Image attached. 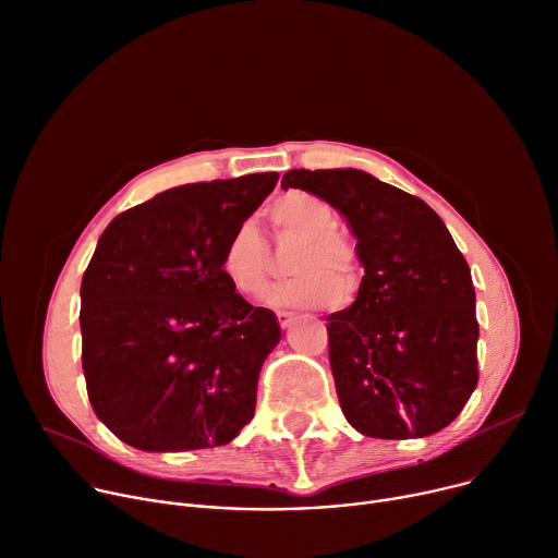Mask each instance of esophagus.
<instances>
[{"label": "esophagus", "mask_w": 558, "mask_h": 558, "mask_svg": "<svg viewBox=\"0 0 558 558\" xmlns=\"http://www.w3.org/2000/svg\"><path fill=\"white\" fill-rule=\"evenodd\" d=\"M276 318H278L280 327H289V323H291V318H293V312H287V310H278V312H276Z\"/></svg>", "instance_id": "1"}]
</instances>
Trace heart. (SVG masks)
<instances>
[{
    "label": "heart",
    "mask_w": 558,
    "mask_h": 558,
    "mask_svg": "<svg viewBox=\"0 0 558 558\" xmlns=\"http://www.w3.org/2000/svg\"><path fill=\"white\" fill-rule=\"evenodd\" d=\"M269 221L280 240H299L291 255L289 280L276 284L269 301L278 307H327L359 289L361 259L356 246L337 231L333 208L305 191H289L269 206ZM219 271L231 287L259 299L271 280L269 246L251 219L238 225L219 253Z\"/></svg>",
    "instance_id": "heart-1"
}]
</instances>
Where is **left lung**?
Segmentation results:
<instances>
[{"label":"left lung","instance_id":"left-lung-1","mask_svg":"<svg viewBox=\"0 0 558 558\" xmlns=\"http://www.w3.org/2000/svg\"><path fill=\"white\" fill-rule=\"evenodd\" d=\"M337 208L356 235V301L327 320L329 365L345 420L367 437L408 439L447 428L477 386L475 289L439 215L354 168L289 170Z\"/></svg>","mask_w":558,"mask_h":558}]
</instances>
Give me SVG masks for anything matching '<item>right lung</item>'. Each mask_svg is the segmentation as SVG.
Segmentation results:
<instances>
[{
  "mask_svg": "<svg viewBox=\"0 0 558 558\" xmlns=\"http://www.w3.org/2000/svg\"><path fill=\"white\" fill-rule=\"evenodd\" d=\"M276 181L177 185L100 235L81 287L83 373L96 417L130 447H221L253 420L280 327L235 293L219 253Z\"/></svg>",
  "mask_w": 558,
  "mask_h": 558,
  "instance_id": "add662e5",
  "label": "right lung"
}]
</instances>
